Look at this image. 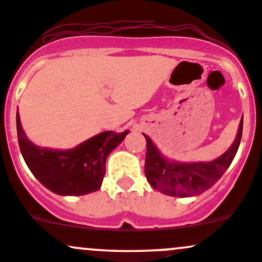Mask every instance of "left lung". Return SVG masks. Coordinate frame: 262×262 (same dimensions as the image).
<instances>
[{
    "mask_svg": "<svg viewBox=\"0 0 262 262\" xmlns=\"http://www.w3.org/2000/svg\"><path fill=\"white\" fill-rule=\"evenodd\" d=\"M242 126L244 119L231 148L212 162L180 163L166 160L152 143L149 137L144 134L147 142L144 172L148 182L155 189L171 196L184 198L202 194L223 176L233 161L241 143Z\"/></svg>",
    "mask_w": 262,
    "mask_h": 262,
    "instance_id": "obj_1",
    "label": "left lung"
}]
</instances>
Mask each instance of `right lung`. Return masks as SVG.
Returning a JSON list of instances; mask_svg holds the SVG:
<instances>
[{
	"mask_svg": "<svg viewBox=\"0 0 262 262\" xmlns=\"http://www.w3.org/2000/svg\"><path fill=\"white\" fill-rule=\"evenodd\" d=\"M16 125L18 146L29 170L58 195H84L99 190L107 156L129 133L104 132L73 149L53 150L36 147L26 138L18 114Z\"/></svg>",
	"mask_w": 262,
	"mask_h": 262,
	"instance_id": "add662e5",
	"label": "right lung"
}]
</instances>
